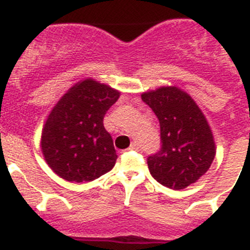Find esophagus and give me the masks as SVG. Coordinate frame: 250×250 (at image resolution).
I'll return each mask as SVG.
<instances>
[{
  "label": "esophagus",
  "mask_w": 250,
  "mask_h": 250,
  "mask_svg": "<svg viewBox=\"0 0 250 250\" xmlns=\"http://www.w3.org/2000/svg\"><path fill=\"white\" fill-rule=\"evenodd\" d=\"M128 149H129V150H139V146H138V143H137V142H132V143H130V146H129V148H128Z\"/></svg>",
  "instance_id": "1"
}]
</instances>
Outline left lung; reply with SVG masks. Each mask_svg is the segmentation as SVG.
Segmentation results:
<instances>
[{
	"label": "left lung",
	"mask_w": 250,
	"mask_h": 250,
	"mask_svg": "<svg viewBox=\"0 0 250 250\" xmlns=\"http://www.w3.org/2000/svg\"><path fill=\"white\" fill-rule=\"evenodd\" d=\"M161 125L162 148L148 157L150 174L162 186L184 189L208 172L215 142L206 116L189 94L177 86H162L141 94Z\"/></svg>",
	"instance_id": "1"
}]
</instances>
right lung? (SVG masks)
<instances>
[{"mask_svg":"<svg viewBox=\"0 0 250 250\" xmlns=\"http://www.w3.org/2000/svg\"><path fill=\"white\" fill-rule=\"evenodd\" d=\"M121 92L93 78L75 83L53 105L41 133L48 167L68 182H91L114 167L117 153L103 117Z\"/></svg>","mask_w":250,"mask_h":250,"instance_id":"right-lung-1","label":"right lung"}]
</instances>
